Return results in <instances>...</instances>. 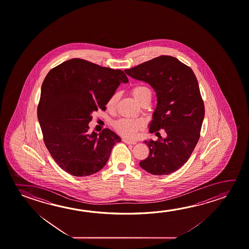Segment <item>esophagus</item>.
I'll use <instances>...</instances> for the list:
<instances>
[{"mask_svg":"<svg viewBox=\"0 0 249 249\" xmlns=\"http://www.w3.org/2000/svg\"><path fill=\"white\" fill-rule=\"evenodd\" d=\"M123 141L124 142L126 143V144H132V145L136 144L135 141H130V140H127V139H123Z\"/></svg>","mask_w":249,"mask_h":249,"instance_id":"esophagus-1","label":"esophagus"}]
</instances>
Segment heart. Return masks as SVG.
<instances>
[{"instance_id":"heart-1","label":"heart","mask_w":249,"mask_h":249,"mask_svg":"<svg viewBox=\"0 0 249 249\" xmlns=\"http://www.w3.org/2000/svg\"><path fill=\"white\" fill-rule=\"evenodd\" d=\"M131 93L135 100L142 105L145 102H150L152 98V90L148 86L145 84H139L132 88ZM118 101V94L114 93L107 102V108L108 110H114ZM114 130L119 135L126 137V138H134L137 135L139 131L142 130L144 126V123L141 120L135 119H119L113 123Z\"/></svg>"}]
</instances>
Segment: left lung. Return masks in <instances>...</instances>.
Returning <instances> with one entry per match:
<instances>
[{
  "instance_id": "8db88e82",
  "label": "left lung",
  "mask_w": 249,
  "mask_h": 249,
  "mask_svg": "<svg viewBox=\"0 0 249 249\" xmlns=\"http://www.w3.org/2000/svg\"><path fill=\"white\" fill-rule=\"evenodd\" d=\"M125 72L149 83L158 101L150 133L159 138L145 142L149 155L140 166L155 176L174 173L188 161L200 139L205 107L196 74L190 67L169 55L154 58ZM160 129H164L167 139L160 136Z\"/></svg>"
}]
</instances>
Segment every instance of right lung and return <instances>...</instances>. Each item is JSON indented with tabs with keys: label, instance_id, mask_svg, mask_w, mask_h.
I'll list each match as a JSON object with an SVG mask.
<instances>
[{
	"label": "right lung",
	"instance_id": "add662e5",
	"mask_svg": "<svg viewBox=\"0 0 249 249\" xmlns=\"http://www.w3.org/2000/svg\"><path fill=\"white\" fill-rule=\"evenodd\" d=\"M123 70L73 58L49 71L41 85L37 116L43 142L54 161L77 177L100 171L121 138L109 128L89 135L92 112L106 110L121 82Z\"/></svg>",
	"mask_w": 249,
	"mask_h": 249
}]
</instances>
